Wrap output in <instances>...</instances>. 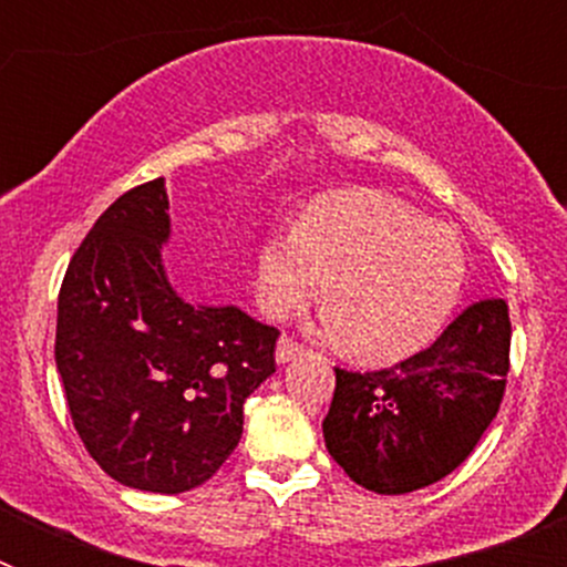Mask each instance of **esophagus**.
Returning <instances> with one entry per match:
<instances>
[{
    "label": "esophagus",
    "instance_id": "1",
    "mask_svg": "<svg viewBox=\"0 0 567 567\" xmlns=\"http://www.w3.org/2000/svg\"><path fill=\"white\" fill-rule=\"evenodd\" d=\"M303 352H307V349H303V343H298V340H292L284 334V338L278 340V349H275V360H278V363H289V360H295L298 354H303Z\"/></svg>",
    "mask_w": 567,
    "mask_h": 567
}]
</instances>
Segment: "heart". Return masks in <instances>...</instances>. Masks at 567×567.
Segmentation results:
<instances>
[{
  "mask_svg": "<svg viewBox=\"0 0 567 567\" xmlns=\"http://www.w3.org/2000/svg\"><path fill=\"white\" fill-rule=\"evenodd\" d=\"M323 275L327 332L354 358L400 360L432 343L465 278L457 235L409 204L369 189L329 193L298 227L264 238L255 267L260 309L287 318Z\"/></svg>",
  "mask_w": 567,
  "mask_h": 567,
  "instance_id": "1",
  "label": "heart"
}]
</instances>
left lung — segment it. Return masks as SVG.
Wrapping results in <instances>:
<instances>
[{"mask_svg": "<svg viewBox=\"0 0 567 567\" xmlns=\"http://www.w3.org/2000/svg\"><path fill=\"white\" fill-rule=\"evenodd\" d=\"M508 352V303L483 298L429 349L392 369H334V398L323 420L329 454L354 483L378 494L437 483L497 417Z\"/></svg>", "mask_w": 567, "mask_h": 567, "instance_id": "8db88e82", "label": "left lung"}]
</instances>
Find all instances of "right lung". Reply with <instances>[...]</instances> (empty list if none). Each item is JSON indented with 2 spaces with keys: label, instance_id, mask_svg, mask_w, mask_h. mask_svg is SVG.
<instances>
[{
  "label": "right lung",
  "instance_id": "1",
  "mask_svg": "<svg viewBox=\"0 0 567 567\" xmlns=\"http://www.w3.org/2000/svg\"><path fill=\"white\" fill-rule=\"evenodd\" d=\"M164 178L115 198L59 289L56 369L90 457L115 483L182 494L244 432V400L275 372L278 329L169 287Z\"/></svg>",
  "mask_w": 567,
  "mask_h": 567
}]
</instances>
